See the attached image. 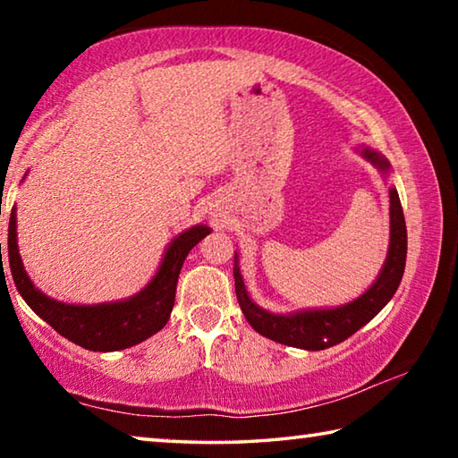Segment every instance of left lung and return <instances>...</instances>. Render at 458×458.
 Instances as JSON below:
<instances>
[{
    "instance_id": "left-lung-1",
    "label": "left lung",
    "mask_w": 458,
    "mask_h": 458,
    "mask_svg": "<svg viewBox=\"0 0 458 458\" xmlns=\"http://www.w3.org/2000/svg\"><path fill=\"white\" fill-rule=\"evenodd\" d=\"M363 155L377 165L382 172H387V161L382 155L363 149ZM406 222L404 212L396 190H390V250H387L386 265L379 273L377 281L369 286V291L355 299L353 303L344 305L339 309H327V311H301L294 315H273L265 309L257 307L246 294L244 281L240 276L238 257H234V284L240 309L246 317V321L257 329L260 335L283 345L301 347V350L319 352L325 347L341 344L347 337H352L355 331L361 329L363 325L369 323L374 317L382 311L387 301L394 297L398 284L402 281L406 267Z\"/></svg>"
}]
</instances>
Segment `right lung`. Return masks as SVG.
<instances>
[{"instance_id": "1", "label": "right lung", "mask_w": 458, "mask_h": 458, "mask_svg": "<svg viewBox=\"0 0 458 458\" xmlns=\"http://www.w3.org/2000/svg\"><path fill=\"white\" fill-rule=\"evenodd\" d=\"M206 234H210V228L206 226L185 230L169 244L165 259L147 289L135 294L133 299L108 305H64L36 289L21 267L18 240H15V210H12L10 228H7V260H10L15 289L20 291L30 309L40 315L54 331L84 350L117 352L141 344L167 323L175 303L177 276H180L183 260Z\"/></svg>"}]
</instances>
